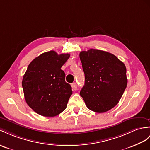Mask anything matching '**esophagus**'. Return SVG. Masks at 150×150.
Listing matches in <instances>:
<instances>
[{"instance_id": "1", "label": "esophagus", "mask_w": 150, "mask_h": 150, "mask_svg": "<svg viewBox=\"0 0 150 150\" xmlns=\"http://www.w3.org/2000/svg\"><path fill=\"white\" fill-rule=\"evenodd\" d=\"M71 86L72 88V89L74 90H77V88H78V86H77V85H76V83H72Z\"/></svg>"}]
</instances>
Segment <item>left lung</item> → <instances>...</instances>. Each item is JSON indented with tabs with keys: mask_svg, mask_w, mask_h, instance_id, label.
Wrapping results in <instances>:
<instances>
[{
	"mask_svg": "<svg viewBox=\"0 0 150 150\" xmlns=\"http://www.w3.org/2000/svg\"><path fill=\"white\" fill-rule=\"evenodd\" d=\"M85 73V85L80 91L90 110L104 112L118 103L125 91L126 67L113 54L90 49L79 53Z\"/></svg>",
	"mask_w": 150,
	"mask_h": 150,
	"instance_id": "left-lung-1",
	"label": "left lung"
}]
</instances>
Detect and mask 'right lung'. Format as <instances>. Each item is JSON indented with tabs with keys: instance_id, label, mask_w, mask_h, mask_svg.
<instances>
[{
	"instance_id": "obj_1",
	"label": "right lung",
	"mask_w": 150,
	"mask_h": 150,
	"mask_svg": "<svg viewBox=\"0 0 150 150\" xmlns=\"http://www.w3.org/2000/svg\"><path fill=\"white\" fill-rule=\"evenodd\" d=\"M70 54L42 53L28 65L22 80L25 100L38 114L53 117L64 111L72 93L61 67Z\"/></svg>"
}]
</instances>
